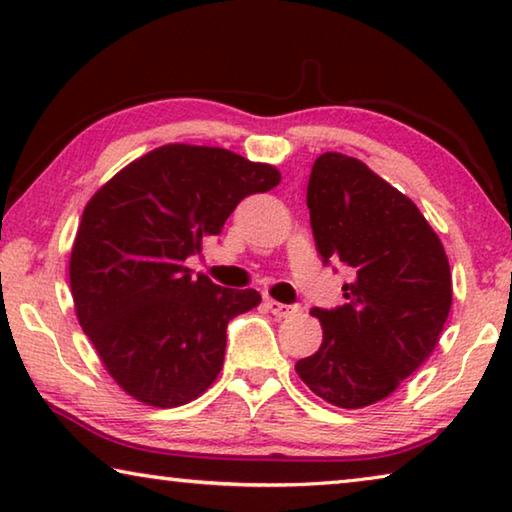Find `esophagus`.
Wrapping results in <instances>:
<instances>
[{
    "label": "esophagus",
    "instance_id": "esophagus-1",
    "mask_svg": "<svg viewBox=\"0 0 512 512\" xmlns=\"http://www.w3.org/2000/svg\"><path fill=\"white\" fill-rule=\"evenodd\" d=\"M266 307H268V311H271V314L280 316V318H287V316L296 314V311H298L293 305H284V302H277V300H273V298L266 300Z\"/></svg>",
    "mask_w": 512,
    "mask_h": 512
}]
</instances>
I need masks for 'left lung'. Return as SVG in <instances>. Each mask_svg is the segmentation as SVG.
I'll use <instances>...</instances> for the list:
<instances>
[{
  "label": "left lung",
  "instance_id": "1",
  "mask_svg": "<svg viewBox=\"0 0 512 512\" xmlns=\"http://www.w3.org/2000/svg\"><path fill=\"white\" fill-rule=\"evenodd\" d=\"M307 207L323 262L350 266L345 305L311 309L323 325L300 379L339 409L391 395L438 345L452 309L445 248L411 198L357 158L323 153L311 167Z\"/></svg>",
  "mask_w": 512,
  "mask_h": 512
}]
</instances>
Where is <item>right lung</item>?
<instances>
[{
    "label": "right lung",
    "instance_id": "add662e5",
    "mask_svg": "<svg viewBox=\"0 0 512 512\" xmlns=\"http://www.w3.org/2000/svg\"><path fill=\"white\" fill-rule=\"evenodd\" d=\"M280 180L273 164L228 149L164 144L85 205L69 257L74 309L103 368L137 402L173 409L212 386L228 323L262 296L192 277L185 262L221 235L239 201Z\"/></svg>",
    "mask_w": 512,
    "mask_h": 512
}]
</instances>
